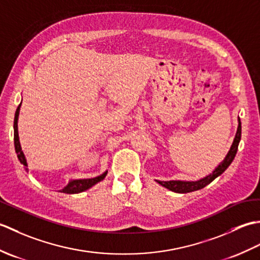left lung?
I'll use <instances>...</instances> for the list:
<instances>
[{
  "instance_id": "obj_1",
  "label": "left lung",
  "mask_w": 260,
  "mask_h": 260,
  "mask_svg": "<svg viewBox=\"0 0 260 260\" xmlns=\"http://www.w3.org/2000/svg\"><path fill=\"white\" fill-rule=\"evenodd\" d=\"M241 139V121L239 118V125H238V129H237L236 137L234 140L233 145L230 147V151L228 152L227 156L224 157L223 161L219 164V167L215 169L213 172L207 175L206 178H203L199 181L196 182H185V181H157L159 184L167 187V189L173 191V192H178V193H187V192H192V191H197L200 190L202 187L208 185L209 183L219 176L220 174H222L225 170L228 169L231 162L234 161V158L237 154V151H238V145Z\"/></svg>"
}]
</instances>
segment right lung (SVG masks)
I'll return each instance as SVG.
<instances>
[{
	"label": "right lung",
	"mask_w": 260,
	"mask_h": 260,
	"mask_svg": "<svg viewBox=\"0 0 260 260\" xmlns=\"http://www.w3.org/2000/svg\"><path fill=\"white\" fill-rule=\"evenodd\" d=\"M20 106L21 104L16 108L15 112V116H14V147H15V152L18 154V158L19 161L21 162V164H23L24 167H27L26 165V161L24 157V154L21 150V145H20V141H19V134H18V117H19V112H20ZM107 174V171L105 173H103L102 175L96 176V178L92 179H82V180H74L70 181L69 183L66 185L62 190H60V192L63 193H68V194H74V193H79L85 191L87 189H89L92 185H95L98 182H101L102 180L105 179V176Z\"/></svg>",
	"instance_id": "obj_1"
}]
</instances>
